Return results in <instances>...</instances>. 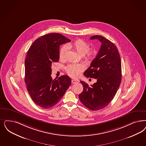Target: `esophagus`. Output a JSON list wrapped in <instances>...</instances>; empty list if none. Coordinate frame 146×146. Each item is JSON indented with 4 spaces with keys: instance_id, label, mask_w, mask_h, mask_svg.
<instances>
[{
    "instance_id": "obj_1",
    "label": "esophagus",
    "mask_w": 146,
    "mask_h": 146,
    "mask_svg": "<svg viewBox=\"0 0 146 146\" xmlns=\"http://www.w3.org/2000/svg\"><path fill=\"white\" fill-rule=\"evenodd\" d=\"M78 82H79V80H78V79H72V84H76V83H78Z\"/></svg>"
}]
</instances>
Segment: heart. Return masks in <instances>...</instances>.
Returning <instances> with one entry per match:
<instances>
[{"instance_id": "obj_1", "label": "heart", "mask_w": 146, "mask_h": 146, "mask_svg": "<svg viewBox=\"0 0 146 146\" xmlns=\"http://www.w3.org/2000/svg\"><path fill=\"white\" fill-rule=\"evenodd\" d=\"M68 48H72L81 56H85L86 62L91 64L94 60L97 54L96 49L90 48V45L88 42L82 39H78L72 43L69 44L67 46H63L59 51V58L61 60H64L68 52ZM66 73L73 78H76L80 76L84 70V67L80 64H70L66 67Z\"/></svg>"}]
</instances>
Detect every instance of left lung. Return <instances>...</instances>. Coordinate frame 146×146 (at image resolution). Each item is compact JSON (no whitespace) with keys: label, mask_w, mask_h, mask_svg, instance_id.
I'll use <instances>...</instances> for the list:
<instances>
[{"label":"left lung","mask_w":146,"mask_h":146,"mask_svg":"<svg viewBox=\"0 0 146 146\" xmlns=\"http://www.w3.org/2000/svg\"><path fill=\"white\" fill-rule=\"evenodd\" d=\"M91 40L101 42L100 48L84 76L96 79V82L89 86L80 81L83 92L79 95L82 104L92 111L104 108L113 99L120 85L121 61L118 49L114 44L101 35H93Z\"/></svg>","instance_id":"8db88e82"}]
</instances>
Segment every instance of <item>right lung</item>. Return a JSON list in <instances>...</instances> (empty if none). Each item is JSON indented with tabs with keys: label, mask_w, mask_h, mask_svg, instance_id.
Here are the masks:
<instances>
[{
	"label": "right lung",
	"mask_w": 146,
	"mask_h": 146,
	"mask_svg": "<svg viewBox=\"0 0 146 146\" xmlns=\"http://www.w3.org/2000/svg\"><path fill=\"white\" fill-rule=\"evenodd\" d=\"M70 40L59 33H49L35 40L27 51L25 60V82L31 99L42 108L59 102L71 84L64 75L51 77V66L59 59L60 46Z\"/></svg>",
	"instance_id": "add662e5"
}]
</instances>
